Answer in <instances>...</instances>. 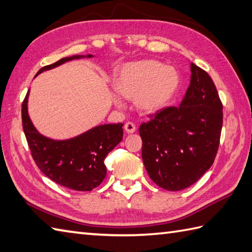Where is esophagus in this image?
I'll return each mask as SVG.
<instances>
[{"label":"esophagus","instance_id":"34e87169","mask_svg":"<svg viewBox=\"0 0 252 252\" xmlns=\"http://www.w3.org/2000/svg\"><path fill=\"white\" fill-rule=\"evenodd\" d=\"M135 125L133 122H126L125 125V130L126 133H129V134H131V133H134L135 132Z\"/></svg>","mask_w":252,"mask_h":252}]
</instances>
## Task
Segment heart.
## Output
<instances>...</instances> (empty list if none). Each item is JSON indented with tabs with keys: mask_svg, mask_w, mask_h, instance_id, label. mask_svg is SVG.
<instances>
[{
	"mask_svg": "<svg viewBox=\"0 0 252 252\" xmlns=\"http://www.w3.org/2000/svg\"><path fill=\"white\" fill-rule=\"evenodd\" d=\"M179 81V73L173 67L148 60L122 66L116 73L114 88L122 97L133 99L141 112L154 114L167 106Z\"/></svg>",
	"mask_w": 252,
	"mask_h": 252,
	"instance_id": "1",
	"label": "heart"
}]
</instances>
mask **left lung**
I'll return each instance as SVG.
<instances>
[{
  "label": "left lung",
  "instance_id": "left-lung-1",
  "mask_svg": "<svg viewBox=\"0 0 252 252\" xmlns=\"http://www.w3.org/2000/svg\"><path fill=\"white\" fill-rule=\"evenodd\" d=\"M190 83L178 107H167L140 126L147 173L163 189L192 185L215 161L223 125V105L210 76L190 63Z\"/></svg>",
  "mask_w": 252,
  "mask_h": 252
}]
</instances>
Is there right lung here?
I'll list each match as a JSON object with an SVG mask.
<instances>
[{
    "label": "right lung",
    "instance_id": "obj_1",
    "mask_svg": "<svg viewBox=\"0 0 252 252\" xmlns=\"http://www.w3.org/2000/svg\"><path fill=\"white\" fill-rule=\"evenodd\" d=\"M81 57L74 55L62 58L41 68L36 74ZM28 94L29 91L21 105V120L31 156L37 168L47 178L67 189L89 191L97 187L107 173L105 158L122 140L123 123L95 126L70 140H51L41 135L32 125L27 110Z\"/></svg>",
    "mask_w": 252,
    "mask_h": 252
}]
</instances>
